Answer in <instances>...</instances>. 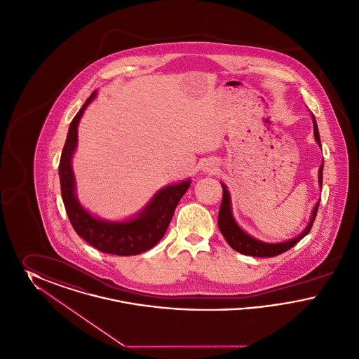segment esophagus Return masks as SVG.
Returning a JSON list of instances; mask_svg holds the SVG:
<instances>
[{"label": "esophagus", "instance_id": "obj_1", "mask_svg": "<svg viewBox=\"0 0 359 359\" xmlns=\"http://www.w3.org/2000/svg\"><path fill=\"white\" fill-rule=\"evenodd\" d=\"M202 170H203V172H205V173H211V172H214L217 170V164L212 163V161H205V164H203V167H202Z\"/></svg>", "mask_w": 359, "mask_h": 359}]
</instances>
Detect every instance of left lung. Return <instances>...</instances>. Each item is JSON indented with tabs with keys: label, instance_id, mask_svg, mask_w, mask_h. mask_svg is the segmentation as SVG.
<instances>
[{
	"label": "left lung",
	"instance_id": "obj_1",
	"mask_svg": "<svg viewBox=\"0 0 359 359\" xmlns=\"http://www.w3.org/2000/svg\"><path fill=\"white\" fill-rule=\"evenodd\" d=\"M312 117V123H313V137L316 144L322 148L320 144V136H319V129H318V123L315 120V116L311 114ZM323 165L325 163L322 161L320 167H319V172H318V179H319V187L322 188L323 184ZM221 186L223 188V198L222 203H221V208H219V214H218V227L221 230L224 239L227 241V243L237 250L241 255L245 256L252 257H274L290 250V248H293L300 239L306 237L311 227L312 223L316 218V212H318V207L320 203V199L315 203L312 211H311V218L308 221L307 226L302 230V233L293 238L283 241V242H264L261 239L256 238L253 236H250L249 233H246L238 222L234 218L233 214V208H231V195L230 191L226 187V184L221 182Z\"/></svg>",
	"mask_w": 359,
	"mask_h": 359
}]
</instances>
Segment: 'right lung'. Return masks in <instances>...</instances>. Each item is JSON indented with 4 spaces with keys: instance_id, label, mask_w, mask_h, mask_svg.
Listing matches in <instances>:
<instances>
[{
    "instance_id": "obj_1",
    "label": "right lung",
    "mask_w": 359,
    "mask_h": 359,
    "mask_svg": "<svg viewBox=\"0 0 359 359\" xmlns=\"http://www.w3.org/2000/svg\"><path fill=\"white\" fill-rule=\"evenodd\" d=\"M97 97V90L88 97L71 121L66 144L59 163L62 199L69 222L81 238L107 255L137 256L154 248L164 237L175 208L186 194L191 179L160 188L149 202L135 215L125 219H104L91 214L76 196V182L72 171V157L78 147V126L87 106Z\"/></svg>"
}]
</instances>
